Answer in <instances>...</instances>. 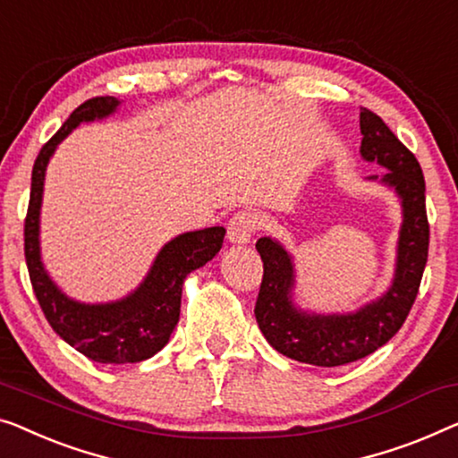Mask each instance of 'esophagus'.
<instances>
[{"label":"esophagus","instance_id":"esophagus-1","mask_svg":"<svg viewBox=\"0 0 458 458\" xmlns=\"http://www.w3.org/2000/svg\"><path fill=\"white\" fill-rule=\"evenodd\" d=\"M256 231V216L251 213H237L229 218L227 223V237L231 243H237V245H243V243H250L251 235H254Z\"/></svg>","mask_w":458,"mask_h":458}]
</instances>
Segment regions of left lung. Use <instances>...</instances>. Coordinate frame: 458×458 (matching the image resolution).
Wrapping results in <instances>:
<instances>
[{
    "mask_svg": "<svg viewBox=\"0 0 458 458\" xmlns=\"http://www.w3.org/2000/svg\"><path fill=\"white\" fill-rule=\"evenodd\" d=\"M361 157L388 169L380 183L401 198L403 225L396 268L386 293L351 314H310L293 303V258L276 240L260 237L256 250L264 262L256 322L278 353L311 366L335 368L374 353L399 333L413 306L428 262L429 225L426 182L420 163L374 111L361 107ZM369 180H377L372 175Z\"/></svg>",
    "mask_w": 458,
    "mask_h": 458,
    "instance_id": "obj_1",
    "label": "left lung"
}]
</instances>
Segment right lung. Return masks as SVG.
<instances>
[{
    "mask_svg": "<svg viewBox=\"0 0 458 458\" xmlns=\"http://www.w3.org/2000/svg\"><path fill=\"white\" fill-rule=\"evenodd\" d=\"M115 97H95L72 111L55 136L38 152L32 167L30 202L24 221V256L30 283L51 328L76 351L98 363H136L158 353L175 324L180 322L182 287L191 270L200 268L218 254L225 229L208 227L188 231L165 243L144 281L123 300L109 303H81L72 300L51 281L41 260L38 223L45 171L57 144L82 122H95L115 114Z\"/></svg>",
    "mask_w": 458,
    "mask_h": 458,
    "instance_id": "1",
    "label": "right lung"
}]
</instances>
